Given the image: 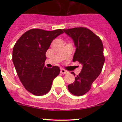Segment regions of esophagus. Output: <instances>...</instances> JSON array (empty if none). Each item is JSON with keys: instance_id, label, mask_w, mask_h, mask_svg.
I'll list each match as a JSON object with an SVG mask.
<instances>
[{"instance_id": "34e87169", "label": "esophagus", "mask_w": 122, "mask_h": 122, "mask_svg": "<svg viewBox=\"0 0 122 122\" xmlns=\"http://www.w3.org/2000/svg\"><path fill=\"white\" fill-rule=\"evenodd\" d=\"M60 72H61V73H62V74H67V73H68V72L67 71L65 70L64 69H61V70H60Z\"/></svg>"}]
</instances>
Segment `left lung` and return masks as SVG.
<instances>
[{"instance_id":"8db88e82","label":"left lung","mask_w":122,"mask_h":122,"mask_svg":"<svg viewBox=\"0 0 122 122\" xmlns=\"http://www.w3.org/2000/svg\"><path fill=\"white\" fill-rule=\"evenodd\" d=\"M63 32L71 38L76 47L73 61H77L82 65L81 73L75 77L74 82L68 86V89L73 95H83L90 90L102 71L105 60L103 43L97 35L86 27L66 29Z\"/></svg>"}]
</instances>
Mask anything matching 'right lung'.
Returning a JSON list of instances; mask_svg holds the SVG:
<instances>
[{
  "mask_svg": "<svg viewBox=\"0 0 122 122\" xmlns=\"http://www.w3.org/2000/svg\"><path fill=\"white\" fill-rule=\"evenodd\" d=\"M63 33L61 29H31L25 32L14 46L12 60L18 77L25 89L34 95L48 93L60 73L59 66L48 68L45 62L52 41Z\"/></svg>",
  "mask_w": 122,
  "mask_h": 122,
  "instance_id": "obj_1",
  "label": "right lung"
}]
</instances>
